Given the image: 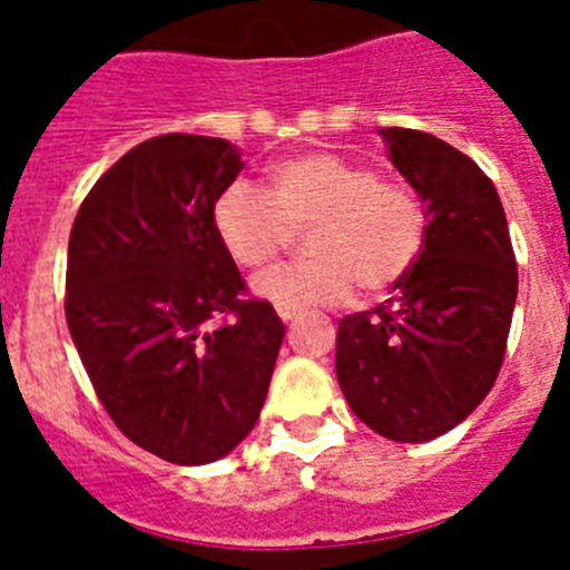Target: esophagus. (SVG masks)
I'll list each match as a JSON object with an SVG mask.
<instances>
[{"label": "esophagus", "instance_id": "1", "mask_svg": "<svg viewBox=\"0 0 570 570\" xmlns=\"http://www.w3.org/2000/svg\"><path fill=\"white\" fill-rule=\"evenodd\" d=\"M276 314H279L282 322H291L296 316L294 308H285V305H276Z\"/></svg>", "mask_w": 570, "mask_h": 570}]
</instances>
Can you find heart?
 I'll return each mask as SVG.
<instances>
[{
  "label": "heart",
  "instance_id": "obj_1",
  "mask_svg": "<svg viewBox=\"0 0 570 570\" xmlns=\"http://www.w3.org/2000/svg\"><path fill=\"white\" fill-rule=\"evenodd\" d=\"M214 228L230 259L262 268L308 228L314 256L276 265L256 279L265 299L305 311L340 305L360 285L391 288L425 248L428 214L420 194L400 179L331 150L291 156L271 168V194L234 179L214 199Z\"/></svg>",
  "mask_w": 570,
  "mask_h": 570
}]
</instances>
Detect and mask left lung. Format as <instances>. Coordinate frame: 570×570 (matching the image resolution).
Instances as JSON below:
<instances>
[{
	"mask_svg": "<svg viewBox=\"0 0 570 570\" xmlns=\"http://www.w3.org/2000/svg\"><path fill=\"white\" fill-rule=\"evenodd\" d=\"M382 136L425 203V248L391 299L340 320L336 380L376 434L428 442L460 425L497 382L517 256L500 194L471 156L422 130Z\"/></svg>",
	"mask_w": 570,
	"mask_h": 570,
	"instance_id": "obj_1",
	"label": "left lung"
}]
</instances>
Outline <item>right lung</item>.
Returning a JSON list of instances; mask_svg holds the SVG:
<instances>
[{"label":"right lung","mask_w":570,"mask_h":570,"mask_svg":"<svg viewBox=\"0 0 570 570\" xmlns=\"http://www.w3.org/2000/svg\"><path fill=\"white\" fill-rule=\"evenodd\" d=\"M239 170L228 139L154 136L99 176L70 228L65 320L90 385L130 442L176 465L250 434L285 336L214 228Z\"/></svg>","instance_id":"1"}]
</instances>
